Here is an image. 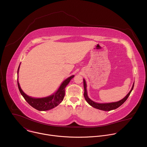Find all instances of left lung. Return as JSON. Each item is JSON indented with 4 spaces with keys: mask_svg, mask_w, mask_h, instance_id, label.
<instances>
[{
    "mask_svg": "<svg viewBox=\"0 0 147 147\" xmlns=\"http://www.w3.org/2000/svg\"><path fill=\"white\" fill-rule=\"evenodd\" d=\"M83 82H84V98L86 100V101L88 103L89 105L96 109H100L102 111H110L115 109H117V108H119V107H120L121 105L128 98V97L129 96L130 93L131 92L132 90H133V87H134V83H133V87L131 89V90L130 91V92L127 94V95L125 96L123 99H122L121 100L116 102H112V103H96L94 102L93 100H92L91 99H90L87 95V84H86V82L85 81L84 79H83Z\"/></svg>",
    "mask_w": 147,
    "mask_h": 147,
    "instance_id": "1",
    "label": "left lung"
}]
</instances>
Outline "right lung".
Wrapping results in <instances>:
<instances>
[{
	"mask_svg": "<svg viewBox=\"0 0 147 147\" xmlns=\"http://www.w3.org/2000/svg\"><path fill=\"white\" fill-rule=\"evenodd\" d=\"M19 68H20V66H18V68L17 74L18 73ZM74 77V76L73 75L69 77L66 80H65L63 82H62L60 87L55 94L49 96H47L45 98H34L29 96L27 94H26L23 91L22 88H21L18 79H17V84H18V90L21 94L22 95V96L24 97L25 100L32 107H33L34 108L39 111H48L54 108L62 102L65 95V88L68 85V84L69 83L70 80Z\"/></svg>",
	"mask_w": 147,
	"mask_h": 147,
	"instance_id": "add662e5",
	"label": "right lung"
}]
</instances>
